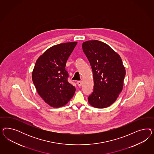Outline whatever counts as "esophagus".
<instances>
[{
    "mask_svg": "<svg viewBox=\"0 0 154 154\" xmlns=\"http://www.w3.org/2000/svg\"><path fill=\"white\" fill-rule=\"evenodd\" d=\"M77 85H79V86H81L82 85V82L81 81H77Z\"/></svg>",
    "mask_w": 154,
    "mask_h": 154,
    "instance_id": "esophagus-1",
    "label": "esophagus"
}]
</instances>
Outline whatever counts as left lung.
Here are the masks:
<instances>
[{"label": "left lung", "instance_id": "8db88e82", "mask_svg": "<svg viewBox=\"0 0 154 154\" xmlns=\"http://www.w3.org/2000/svg\"><path fill=\"white\" fill-rule=\"evenodd\" d=\"M82 46L91 66L94 82L88 102L94 107H108L123 88L126 72L121 57L106 43L97 40L84 42Z\"/></svg>", "mask_w": 154, "mask_h": 154}]
</instances>
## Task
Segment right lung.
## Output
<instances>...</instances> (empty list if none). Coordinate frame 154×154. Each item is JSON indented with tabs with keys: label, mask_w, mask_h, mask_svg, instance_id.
Wrapping results in <instances>:
<instances>
[{
	"label": "right lung",
	"mask_w": 154,
	"mask_h": 154,
	"mask_svg": "<svg viewBox=\"0 0 154 154\" xmlns=\"http://www.w3.org/2000/svg\"><path fill=\"white\" fill-rule=\"evenodd\" d=\"M77 42L53 46L37 59L32 72L33 84L43 100L52 107L65 106L75 94L74 86L68 81L65 70L68 59Z\"/></svg>",
	"instance_id": "obj_1"
}]
</instances>
